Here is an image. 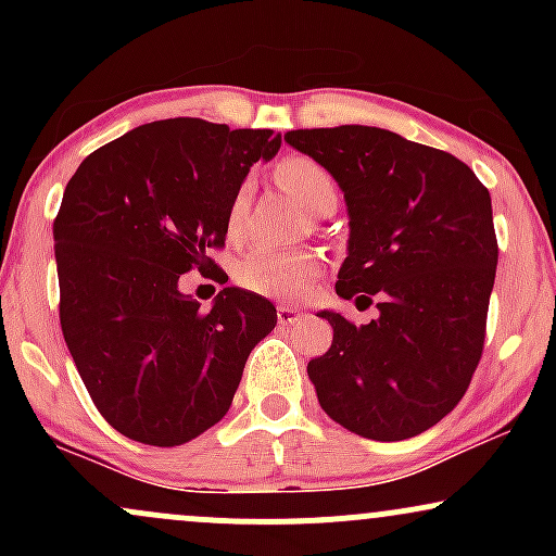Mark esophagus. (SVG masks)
Masks as SVG:
<instances>
[{
	"label": "esophagus",
	"instance_id": "1",
	"mask_svg": "<svg viewBox=\"0 0 556 556\" xmlns=\"http://www.w3.org/2000/svg\"><path fill=\"white\" fill-rule=\"evenodd\" d=\"M277 318H279V324H282V327H290V324H295V321H300V318H303V311L292 308V305H279Z\"/></svg>",
	"mask_w": 556,
	"mask_h": 556
}]
</instances>
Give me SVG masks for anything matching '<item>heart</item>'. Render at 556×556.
Wrapping results in <instances>:
<instances>
[{
	"mask_svg": "<svg viewBox=\"0 0 556 556\" xmlns=\"http://www.w3.org/2000/svg\"><path fill=\"white\" fill-rule=\"evenodd\" d=\"M277 180L303 208L311 214L321 206L324 198L337 195L334 180L321 164L308 156H290L277 164ZM242 208V193L235 198L229 219H238ZM318 258L314 253H292V251H277V248H251L238 261L235 277L245 290L258 292L266 298L279 300H295L308 292L318 277Z\"/></svg>",
	"mask_w": 556,
	"mask_h": 556,
	"instance_id": "b5f03b06",
	"label": "heart"
}]
</instances>
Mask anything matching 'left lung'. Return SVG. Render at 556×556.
Here are the masks:
<instances>
[{"label": "left lung", "mask_w": 556, "mask_h": 556, "mask_svg": "<svg viewBox=\"0 0 556 556\" xmlns=\"http://www.w3.org/2000/svg\"><path fill=\"white\" fill-rule=\"evenodd\" d=\"M292 149L334 177L348 206L337 295L371 305V324L321 311L331 348L308 363L318 405L374 442L439 424L481 361L496 277L491 195L468 164L366 125L290 130Z\"/></svg>", "instance_id": "8db88e82"}]
</instances>
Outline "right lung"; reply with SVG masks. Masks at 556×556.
Masks as SVG:
<instances>
[{"label": "right lung", "mask_w": 556, "mask_h": 556, "mask_svg": "<svg viewBox=\"0 0 556 556\" xmlns=\"http://www.w3.org/2000/svg\"><path fill=\"white\" fill-rule=\"evenodd\" d=\"M282 136L195 117L159 119L101 146L70 177L54 219L62 334L99 413L119 433L177 446L225 418L277 308L225 287L212 308L180 274L216 269L229 212Z\"/></svg>", "instance_id": "obj_1"}]
</instances>
